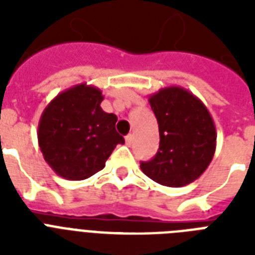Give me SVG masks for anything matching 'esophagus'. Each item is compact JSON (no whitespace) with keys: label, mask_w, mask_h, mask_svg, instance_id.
Segmentation results:
<instances>
[{"label":"esophagus","mask_w":255,"mask_h":255,"mask_svg":"<svg viewBox=\"0 0 255 255\" xmlns=\"http://www.w3.org/2000/svg\"><path fill=\"white\" fill-rule=\"evenodd\" d=\"M132 141H133V135L129 133V135L126 136V144H127V145H131Z\"/></svg>","instance_id":"1"}]
</instances>
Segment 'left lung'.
I'll list each match as a JSON object with an SVG mask.
<instances>
[{"label":"left lung","mask_w":255,"mask_h":255,"mask_svg":"<svg viewBox=\"0 0 255 255\" xmlns=\"http://www.w3.org/2000/svg\"><path fill=\"white\" fill-rule=\"evenodd\" d=\"M148 100L159 123L160 145L140 168L161 185H188L205 172L216 152L212 115L197 96L178 86L161 88Z\"/></svg>","instance_id":"1"}]
</instances>
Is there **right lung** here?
<instances>
[{
  "label": "right lung",
  "instance_id": "add662e5",
  "mask_svg": "<svg viewBox=\"0 0 255 255\" xmlns=\"http://www.w3.org/2000/svg\"><path fill=\"white\" fill-rule=\"evenodd\" d=\"M104 96L86 83L67 88L42 112L38 144L51 169L66 180H85L104 168L124 137L115 129V114L100 107Z\"/></svg>",
  "mask_w": 255,
  "mask_h": 255
}]
</instances>
